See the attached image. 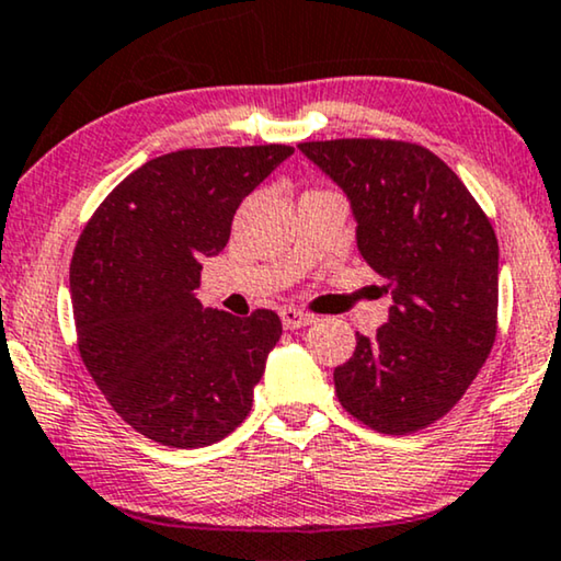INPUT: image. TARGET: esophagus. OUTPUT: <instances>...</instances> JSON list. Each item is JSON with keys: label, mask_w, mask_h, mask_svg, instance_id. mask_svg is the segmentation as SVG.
Wrapping results in <instances>:
<instances>
[{"label": "esophagus", "mask_w": 561, "mask_h": 561, "mask_svg": "<svg viewBox=\"0 0 561 561\" xmlns=\"http://www.w3.org/2000/svg\"><path fill=\"white\" fill-rule=\"evenodd\" d=\"M279 314H282V325L287 330H297V328L312 325L314 322V314L297 310V307H282Z\"/></svg>", "instance_id": "obj_1"}]
</instances>
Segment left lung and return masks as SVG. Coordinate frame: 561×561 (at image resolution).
<instances>
[{"label": "left lung", "mask_w": 561, "mask_h": 561, "mask_svg": "<svg viewBox=\"0 0 561 561\" xmlns=\"http://www.w3.org/2000/svg\"><path fill=\"white\" fill-rule=\"evenodd\" d=\"M351 201L360 256L391 291L386 325L335 368L343 409L383 435L453 409L495 341L499 241L462 180L430 149L391 139L297 145Z\"/></svg>", "instance_id": "obj_1"}]
</instances>
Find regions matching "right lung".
<instances>
[{"label": "right lung", "mask_w": 561, "mask_h": 561, "mask_svg": "<svg viewBox=\"0 0 561 561\" xmlns=\"http://www.w3.org/2000/svg\"><path fill=\"white\" fill-rule=\"evenodd\" d=\"M295 149H180L124 178L83 228L70 262L78 351L114 412L168 447L213 445L251 412L282 335L272 310L203 307V256L233 213Z\"/></svg>", "instance_id": "add662e5"}]
</instances>
